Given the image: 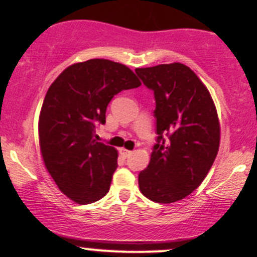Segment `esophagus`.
<instances>
[{"instance_id":"1","label":"esophagus","mask_w":257,"mask_h":257,"mask_svg":"<svg viewBox=\"0 0 257 257\" xmlns=\"http://www.w3.org/2000/svg\"><path fill=\"white\" fill-rule=\"evenodd\" d=\"M119 152H120V154L123 155L124 158H128L129 155L132 154V152H131V150H126V149H124V148H121V149L119 150Z\"/></svg>"}]
</instances>
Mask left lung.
I'll return each instance as SVG.
<instances>
[{
  "label": "left lung",
  "instance_id": "1",
  "mask_svg": "<svg viewBox=\"0 0 257 257\" xmlns=\"http://www.w3.org/2000/svg\"><path fill=\"white\" fill-rule=\"evenodd\" d=\"M154 92L157 143L139 173L142 194L170 204L193 193L209 173L220 144V124L208 88L181 63L137 68Z\"/></svg>",
  "mask_w": 257,
  "mask_h": 257
}]
</instances>
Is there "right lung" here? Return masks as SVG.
<instances>
[{
	"instance_id": "add662e5",
	"label": "right lung",
	"mask_w": 257,
	"mask_h": 257,
	"mask_svg": "<svg viewBox=\"0 0 257 257\" xmlns=\"http://www.w3.org/2000/svg\"><path fill=\"white\" fill-rule=\"evenodd\" d=\"M126 66L89 59L64 69L49 87L38 123L43 162L59 190L77 204H90L109 191L118 153L97 142L95 129L115 94L138 88Z\"/></svg>"
}]
</instances>
